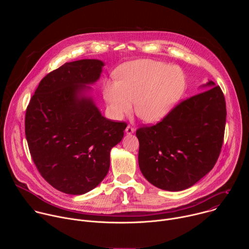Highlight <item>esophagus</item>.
Segmentation results:
<instances>
[{"mask_svg": "<svg viewBox=\"0 0 249 249\" xmlns=\"http://www.w3.org/2000/svg\"><path fill=\"white\" fill-rule=\"evenodd\" d=\"M134 131H135V129H134L132 126H130V125H128V126L126 127V130H125V132H126L127 134H132V133H134Z\"/></svg>", "mask_w": 249, "mask_h": 249, "instance_id": "1", "label": "esophagus"}]
</instances>
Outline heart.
Wrapping results in <instances>:
<instances>
[{
	"label": "heart",
	"mask_w": 249,
	"mask_h": 249,
	"mask_svg": "<svg viewBox=\"0 0 249 249\" xmlns=\"http://www.w3.org/2000/svg\"><path fill=\"white\" fill-rule=\"evenodd\" d=\"M117 82H108L103 95L115 119L129 114L135 101L136 114L146 122L162 120L183 96L187 80L177 66L155 60L123 64L115 72Z\"/></svg>",
	"instance_id": "1"
}]
</instances>
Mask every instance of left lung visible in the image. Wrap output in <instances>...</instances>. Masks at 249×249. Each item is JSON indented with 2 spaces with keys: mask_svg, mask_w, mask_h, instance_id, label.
I'll return each mask as SVG.
<instances>
[{
  "mask_svg": "<svg viewBox=\"0 0 249 249\" xmlns=\"http://www.w3.org/2000/svg\"><path fill=\"white\" fill-rule=\"evenodd\" d=\"M203 87L207 90L177 104L156 125L136 131L140 169L158 188L187 189L218 160L225 135L226 100L214 82Z\"/></svg>",
  "mask_w": 249,
  "mask_h": 249,
  "instance_id": "obj_1",
  "label": "left lung"
}]
</instances>
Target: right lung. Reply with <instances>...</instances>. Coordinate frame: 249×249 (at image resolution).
Listing matches in <instances>:
<instances>
[{
	"label": "right lung",
	"instance_id": "right-lung-1",
	"mask_svg": "<svg viewBox=\"0 0 249 249\" xmlns=\"http://www.w3.org/2000/svg\"><path fill=\"white\" fill-rule=\"evenodd\" d=\"M103 66L95 59L65 63L40 81L27 105L25 136L32 160L43 178L66 194H85L103 180L110 151L127 127L103 117L84 94Z\"/></svg>",
	"mask_w": 249,
	"mask_h": 249
}]
</instances>
